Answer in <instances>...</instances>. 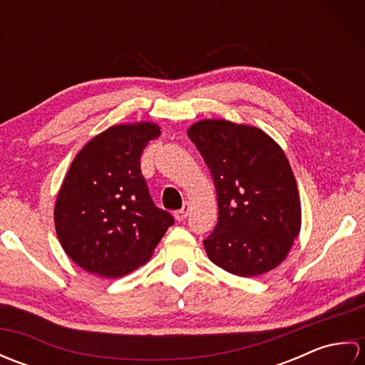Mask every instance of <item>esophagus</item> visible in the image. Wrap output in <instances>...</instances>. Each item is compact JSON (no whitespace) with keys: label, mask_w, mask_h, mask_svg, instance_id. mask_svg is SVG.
<instances>
[{"label":"esophagus","mask_w":365,"mask_h":365,"mask_svg":"<svg viewBox=\"0 0 365 365\" xmlns=\"http://www.w3.org/2000/svg\"><path fill=\"white\" fill-rule=\"evenodd\" d=\"M188 213H190V204L185 202L183 207L180 208V210H177V212L174 213V216H175L177 221H183V220H187Z\"/></svg>","instance_id":"esophagus-1"}]
</instances>
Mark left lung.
<instances>
[{
  "mask_svg": "<svg viewBox=\"0 0 365 365\" xmlns=\"http://www.w3.org/2000/svg\"><path fill=\"white\" fill-rule=\"evenodd\" d=\"M218 195V224L204 240L215 265L251 277L281 263L301 227L292 168L262 130L227 120H200L188 130Z\"/></svg>",
  "mask_w": 365,
  "mask_h": 365,
  "instance_id": "obj_1",
  "label": "left lung"
}]
</instances>
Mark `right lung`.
I'll return each instance as SVG.
<instances>
[{
	"instance_id": "obj_1",
	"label": "right lung",
	"mask_w": 365,
	"mask_h": 365,
	"mask_svg": "<svg viewBox=\"0 0 365 365\" xmlns=\"http://www.w3.org/2000/svg\"><path fill=\"white\" fill-rule=\"evenodd\" d=\"M158 136L155 123L114 125L72 161L54 205V226L68 257L92 274L119 277L144 265L174 224L152 200L139 161Z\"/></svg>"
}]
</instances>
